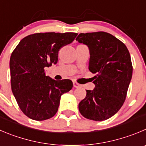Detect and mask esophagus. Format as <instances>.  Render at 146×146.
I'll use <instances>...</instances> for the list:
<instances>
[{
  "label": "esophagus",
  "instance_id": "esophagus-1",
  "mask_svg": "<svg viewBox=\"0 0 146 146\" xmlns=\"http://www.w3.org/2000/svg\"><path fill=\"white\" fill-rule=\"evenodd\" d=\"M73 86H74V87H76V88H79V87H81V84L76 82H73Z\"/></svg>",
  "mask_w": 146,
  "mask_h": 146
}]
</instances>
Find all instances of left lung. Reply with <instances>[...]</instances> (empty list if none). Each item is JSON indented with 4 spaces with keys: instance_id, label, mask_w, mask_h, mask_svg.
<instances>
[{
    "instance_id": "1",
    "label": "left lung",
    "mask_w": 146,
    "mask_h": 146,
    "mask_svg": "<svg viewBox=\"0 0 146 146\" xmlns=\"http://www.w3.org/2000/svg\"><path fill=\"white\" fill-rule=\"evenodd\" d=\"M90 50L89 70L95 87L87 90L79 110L85 118L95 121L109 119L118 112L126 98L133 74L130 55L126 46L108 33L80 34L76 38Z\"/></svg>"
}]
</instances>
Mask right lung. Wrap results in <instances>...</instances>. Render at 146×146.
Returning <instances> with one entry per match:
<instances>
[{
  "label": "right lung",
  "mask_w": 146,
  "mask_h": 146,
  "mask_svg": "<svg viewBox=\"0 0 146 146\" xmlns=\"http://www.w3.org/2000/svg\"><path fill=\"white\" fill-rule=\"evenodd\" d=\"M76 33H38L23 38L10 59L11 90L19 108L29 118L45 120L58 110L61 96L72 90L69 80L46 76L45 68L56 64L59 50L70 44Z\"/></svg>",
  "instance_id": "obj_1"
}]
</instances>
